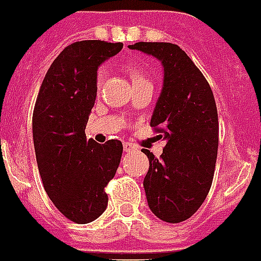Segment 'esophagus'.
I'll list each match as a JSON object with an SVG mask.
<instances>
[{
	"mask_svg": "<svg viewBox=\"0 0 261 261\" xmlns=\"http://www.w3.org/2000/svg\"><path fill=\"white\" fill-rule=\"evenodd\" d=\"M123 146H124V151H125V153H129V151H135L136 150L135 145L129 144V142H124Z\"/></svg>",
	"mask_w": 261,
	"mask_h": 261,
	"instance_id": "obj_1",
	"label": "esophagus"
}]
</instances>
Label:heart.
I'll use <instances>...</instances> for the list:
<instances>
[{"mask_svg":"<svg viewBox=\"0 0 261 261\" xmlns=\"http://www.w3.org/2000/svg\"><path fill=\"white\" fill-rule=\"evenodd\" d=\"M128 70H129V73H130V77H132V80H133V84H135V82H144V81H146V78L144 77V73H142V70L141 69H138L137 66L130 65L128 68ZM96 80H98V85L102 84L103 80H105V71L99 70L98 78H96Z\"/></svg>","mask_w":261,"mask_h":261,"instance_id":"obj_1","label":"heart"}]
</instances>
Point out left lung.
I'll return each mask as SVG.
<instances>
[{"label":"left lung","instance_id":"obj_1","mask_svg":"<svg viewBox=\"0 0 261 261\" xmlns=\"http://www.w3.org/2000/svg\"><path fill=\"white\" fill-rule=\"evenodd\" d=\"M129 49L155 57L163 68V85L150 125L166 146L161 158L144 150L149 171L144 188L150 211L170 223L188 220L208 196L218 149L216 102L201 71L180 47L145 43Z\"/></svg>","mask_w":261,"mask_h":261}]
</instances>
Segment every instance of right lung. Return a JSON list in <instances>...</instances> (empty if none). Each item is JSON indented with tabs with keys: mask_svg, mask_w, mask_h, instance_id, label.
<instances>
[{
	"mask_svg": "<svg viewBox=\"0 0 261 261\" xmlns=\"http://www.w3.org/2000/svg\"><path fill=\"white\" fill-rule=\"evenodd\" d=\"M123 43L77 41L48 69L32 116L36 162L49 199L66 218L89 223L102 216L105 187L119 167L123 144L87 140L85 129L98 91V69Z\"/></svg>",
	"mask_w": 261,
	"mask_h": 261,
	"instance_id": "1",
	"label": "right lung"
}]
</instances>
